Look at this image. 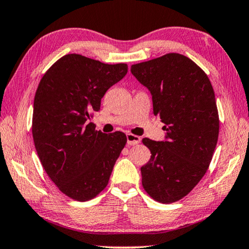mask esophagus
Instances as JSON below:
<instances>
[{"label":"esophagus","mask_w":249,"mask_h":249,"mask_svg":"<svg viewBox=\"0 0 249 249\" xmlns=\"http://www.w3.org/2000/svg\"><path fill=\"white\" fill-rule=\"evenodd\" d=\"M140 140H142V138H140L139 136L132 135V133H127V142H128V145L135 146V145H137V143L140 142Z\"/></svg>","instance_id":"obj_1"}]
</instances>
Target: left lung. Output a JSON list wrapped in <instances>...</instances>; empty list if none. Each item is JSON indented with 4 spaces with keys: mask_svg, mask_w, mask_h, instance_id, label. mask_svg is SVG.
<instances>
[{
    "mask_svg": "<svg viewBox=\"0 0 249 249\" xmlns=\"http://www.w3.org/2000/svg\"><path fill=\"white\" fill-rule=\"evenodd\" d=\"M153 96L154 114L165 124V142L143 138L151 156L142 167V187L160 203L187 196L211 163L219 136L214 92L207 74L181 53L131 66Z\"/></svg>",
    "mask_w": 249,
    "mask_h": 249,
    "instance_id": "8db88e82",
    "label": "left lung"
}]
</instances>
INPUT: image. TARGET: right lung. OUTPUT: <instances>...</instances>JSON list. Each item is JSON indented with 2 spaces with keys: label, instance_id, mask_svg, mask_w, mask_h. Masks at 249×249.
Returning <instances> with one entry per match:
<instances>
[{
  "label": "right lung",
  "instance_id": "1",
  "mask_svg": "<svg viewBox=\"0 0 249 249\" xmlns=\"http://www.w3.org/2000/svg\"><path fill=\"white\" fill-rule=\"evenodd\" d=\"M127 71V64L68 53L39 83L32 114L35 147L47 175L71 199L84 202L102 192L125 146L124 132L107 135L88 121Z\"/></svg>",
  "mask_w": 249,
  "mask_h": 249
}]
</instances>
